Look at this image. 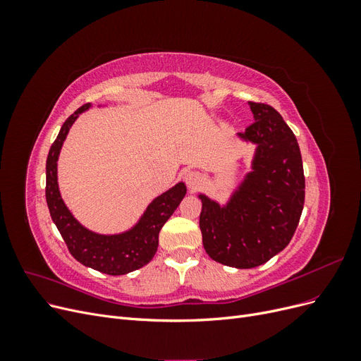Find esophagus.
Instances as JSON below:
<instances>
[{
    "mask_svg": "<svg viewBox=\"0 0 361 361\" xmlns=\"http://www.w3.org/2000/svg\"><path fill=\"white\" fill-rule=\"evenodd\" d=\"M183 180L190 188H195L202 182V174L195 170H190L183 174Z\"/></svg>",
    "mask_w": 361,
    "mask_h": 361,
    "instance_id": "34e87169",
    "label": "esophagus"
}]
</instances>
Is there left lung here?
<instances>
[{
	"label": "left lung",
	"instance_id": "1",
	"mask_svg": "<svg viewBox=\"0 0 361 361\" xmlns=\"http://www.w3.org/2000/svg\"><path fill=\"white\" fill-rule=\"evenodd\" d=\"M250 108L255 122L241 135L257 143L253 171L226 207L200 195L206 253L241 269L265 264L289 244L305 197L301 152L292 129L271 105L250 102Z\"/></svg>",
	"mask_w": 361,
	"mask_h": 361
}]
</instances>
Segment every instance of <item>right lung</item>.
Returning <instances> with one entry per match:
<instances>
[{
  "label": "right lung",
  "mask_w": 361,
  "mask_h": 361,
  "mask_svg": "<svg viewBox=\"0 0 361 361\" xmlns=\"http://www.w3.org/2000/svg\"><path fill=\"white\" fill-rule=\"evenodd\" d=\"M89 106V104H85L69 116L49 149L47 159V203L52 221L56 223L68 250L76 260L105 274L122 276L145 267L155 256L159 231L176 211L187 188L183 183H178L176 187L161 194L149 204L145 216L133 231L123 235L104 236L84 228L61 200L57 185V159L69 128L80 113Z\"/></svg>",
  "instance_id": "1"
}]
</instances>
